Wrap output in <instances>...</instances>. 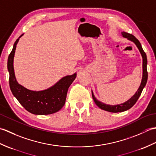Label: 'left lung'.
I'll return each instance as SVG.
<instances>
[{"label":"left lung","mask_w":156,"mask_h":156,"mask_svg":"<svg viewBox=\"0 0 156 156\" xmlns=\"http://www.w3.org/2000/svg\"><path fill=\"white\" fill-rule=\"evenodd\" d=\"M122 35L124 37L127 38L129 40H131L132 41H133L135 45H137V47L138 48L139 50H140L141 54L142 55V58H143V78H142V80H141V83L140 88L137 90V92L135 93V94L132 97L131 99L125 102L123 104L121 105H115V106H112V105H105L102 102H101L100 101H98L97 100V98L94 97V96L93 94V92H92V98L98 107L99 108H101L102 110L107 111L108 112H123L128 110V109L131 108L136 103V102L137 101L138 98H140V95L142 92V90H143L144 88L145 87V84L147 83V56L146 54H145V51H144L143 48L141 47V45L140 44V42L139 41L138 39L135 37L134 35H131L130 34H128V33L126 32H122Z\"/></svg>","instance_id":"1"}]
</instances>
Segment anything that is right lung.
Returning a JSON list of instances; mask_svg holds the SVG:
<instances>
[{"label":"right lung","mask_w":156,"mask_h":156,"mask_svg":"<svg viewBox=\"0 0 156 156\" xmlns=\"http://www.w3.org/2000/svg\"><path fill=\"white\" fill-rule=\"evenodd\" d=\"M15 42L8 58L7 68L9 72V86L14 97L26 110L35 115H49L59 111L64 105L68 89L76 77V74L65 76L54 87L43 91H32L25 88L16 82L14 68V58L16 45L19 38Z\"/></svg>","instance_id":"right-lung-1"}]
</instances>
